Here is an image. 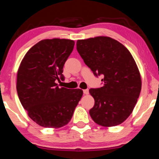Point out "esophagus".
I'll list each match as a JSON object with an SVG mask.
<instances>
[{
  "instance_id": "1",
  "label": "esophagus",
  "mask_w": 159,
  "mask_h": 159,
  "mask_svg": "<svg viewBox=\"0 0 159 159\" xmlns=\"http://www.w3.org/2000/svg\"><path fill=\"white\" fill-rule=\"evenodd\" d=\"M83 93H84V95H88L89 94V90H88V89H86V90H83Z\"/></svg>"
}]
</instances>
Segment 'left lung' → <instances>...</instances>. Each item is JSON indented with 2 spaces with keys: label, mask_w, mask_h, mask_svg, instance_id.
I'll use <instances>...</instances> for the list:
<instances>
[{
  "label": "left lung",
  "mask_w": 159,
  "mask_h": 159,
  "mask_svg": "<svg viewBox=\"0 0 159 159\" xmlns=\"http://www.w3.org/2000/svg\"><path fill=\"white\" fill-rule=\"evenodd\" d=\"M77 50L95 76L103 75V87L89 90L95 100L90 110L93 120L103 127L124 122L132 114L140 95L142 82L132 54L109 37L78 40Z\"/></svg>",
  "instance_id": "8db88e82"
}]
</instances>
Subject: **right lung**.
<instances>
[{"label":"right lung","instance_id":"obj_1","mask_svg":"<svg viewBox=\"0 0 159 159\" xmlns=\"http://www.w3.org/2000/svg\"><path fill=\"white\" fill-rule=\"evenodd\" d=\"M75 41L45 39L32 46L17 72L16 90L28 116L38 125L59 128L70 121L83 91L59 88L63 67L73 51Z\"/></svg>","mask_w":159,"mask_h":159}]
</instances>
